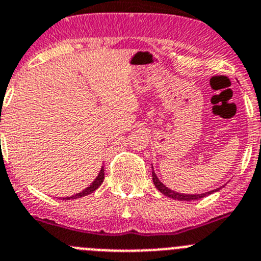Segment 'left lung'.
Returning <instances> with one entry per match:
<instances>
[{"label":"left lung","mask_w":261,"mask_h":261,"mask_svg":"<svg viewBox=\"0 0 261 261\" xmlns=\"http://www.w3.org/2000/svg\"><path fill=\"white\" fill-rule=\"evenodd\" d=\"M152 179H153V183H154V186H156V189L159 190L161 194H164L165 196H168V198H171V199H175V200H198V199H201L204 198V196H206V195H210L212 194V192H216L218 191L220 189H216V190H212V191H208V192H204V194H180V192H175L173 191V190L168 189V187L164 185L161 180L157 178L156 173H154L153 170H152Z\"/></svg>","instance_id":"obj_1"}]
</instances>
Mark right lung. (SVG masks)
Returning a JSON list of instances; mask_svg holds the SVG:
<instances>
[{
  "mask_svg": "<svg viewBox=\"0 0 261 261\" xmlns=\"http://www.w3.org/2000/svg\"><path fill=\"white\" fill-rule=\"evenodd\" d=\"M102 182H104V166L101 168V170H100L98 175L96 177V179L93 180V182L91 183L90 186L87 187L86 190H83V191L79 192V194H75L72 195V196H67V198H63V199H65V200H70V199H78V198H82V196H86V195L91 194V192H93L95 190H97L98 187L101 186Z\"/></svg>",
  "mask_w": 261,
  "mask_h": 261,
  "instance_id": "right-lung-1",
  "label": "right lung"
}]
</instances>
